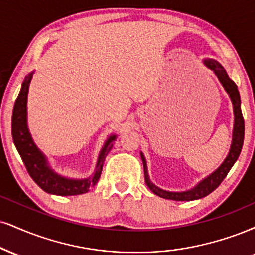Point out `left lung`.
Instances as JSON below:
<instances>
[{
  "instance_id": "obj_1",
  "label": "left lung",
  "mask_w": 255,
  "mask_h": 255,
  "mask_svg": "<svg viewBox=\"0 0 255 255\" xmlns=\"http://www.w3.org/2000/svg\"><path fill=\"white\" fill-rule=\"evenodd\" d=\"M204 64L209 67L210 70H213L214 73H215L217 78H219V81L221 82V84H222V87L225 88L227 94L229 95V97H231L232 100L233 110H234V128H233V140L231 149H229V153L228 155H227V158L225 159V161L221 164V166L217 168L215 172H213L210 176L204 178V179L202 180V182H199L194 189L182 192L166 191V190H162L160 188H158V186H155L148 177L146 159L143 157L142 153H140L143 164V172H145V182L153 194L159 196V197L172 199V201H194V199L205 197V196L211 194V192L222 183V180L227 177V174L231 171L233 165H234L235 161L238 160L239 155H240L241 153L245 137V121L241 112V100L238 87H236L235 83L229 78L226 70L223 69V66L221 65L219 61L214 59H205Z\"/></svg>"
}]
</instances>
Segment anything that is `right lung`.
Instances as JSON below:
<instances>
[{
    "label": "right lung",
    "instance_id": "1",
    "mask_svg": "<svg viewBox=\"0 0 255 255\" xmlns=\"http://www.w3.org/2000/svg\"><path fill=\"white\" fill-rule=\"evenodd\" d=\"M32 76L33 72L26 76L19 96L14 104L13 116H11V136H13L15 147H16L29 176L44 191L58 196L85 194L100 179L104 159L110 152V149L113 148V141L116 139V135H110L106 141L101 149L100 155H98L95 172L91 177L87 179H70V178H65L54 172L48 166L47 159L44 153L36 147L29 134L28 126H27V95H28Z\"/></svg>",
    "mask_w": 255,
    "mask_h": 255
}]
</instances>
